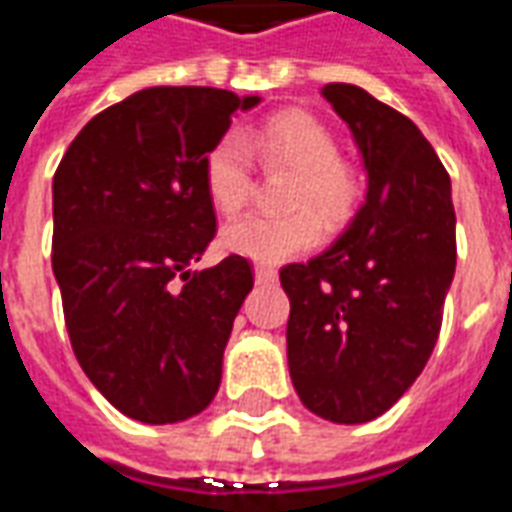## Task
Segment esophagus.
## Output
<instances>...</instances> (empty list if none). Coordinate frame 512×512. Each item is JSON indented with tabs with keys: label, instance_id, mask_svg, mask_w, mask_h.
<instances>
[{
	"label": "esophagus",
	"instance_id": "esophagus-1",
	"mask_svg": "<svg viewBox=\"0 0 512 512\" xmlns=\"http://www.w3.org/2000/svg\"><path fill=\"white\" fill-rule=\"evenodd\" d=\"M255 279L260 285H266V282H274V279H277V271L271 266H255Z\"/></svg>",
	"mask_w": 512,
	"mask_h": 512
}]
</instances>
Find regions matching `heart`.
Wrapping results in <instances>:
<instances>
[{"label":"heart","instance_id":"obj_1","mask_svg":"<svg viewBox=\"0 0 512 512\" xmlns=\"http://www.w3.org/2000/svg\"><path fill=\"white\" fill-rule=\"evenodd\" d=\"M252 150L268 161L299 169L293 205L304 211L290 216L246 213L224 224L222 246L233 255L255 263H285L290 257L310 252L323 241V222H345L354 211L356 189L345 172L340 147L334 136L307 112H279L266 123L241 134H224L205 158V189L222 213H235L252 194L255 164ZM315 207L319 212H310Z\"/></svg>","mask_w":512,"mask_h":512}]
</instances>
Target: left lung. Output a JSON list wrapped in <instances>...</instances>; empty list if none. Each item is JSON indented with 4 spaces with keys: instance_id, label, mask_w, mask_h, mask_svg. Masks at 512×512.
Listing matches in <instances>:
<instances>
[{
    "instance_id": "obj_1",
    "label": "left lung",
    "mask_w": 512,
    "mask_h": 512,
    "mask_svg": "<svg viewBox=\"0 0 512 512\" xmlns=\"http://www.w3.org/2000/svg\"><path fill=\"white\" fill-rule=\"evenodd\" d=\"M321 95L354 134L367 194L326 252L279 271L288 367L312 414L359 425L395 406L433 354L455 277V211L447 169L406 115L356 84Z\"/></svg>"
}]
</instances>
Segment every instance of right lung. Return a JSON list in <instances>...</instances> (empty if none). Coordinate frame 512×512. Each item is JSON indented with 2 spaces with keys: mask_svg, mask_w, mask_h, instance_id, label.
I'll use <instances>...</instances> for the list:
<instances>
[{
  "mask_svg": "<svg viewBox=\"0 0 512 512\" xmlns=\"http://www.w3.org/2000/svg\"><path fill=\"white\" fill-rule=\"evenodd\" d=\"M260 95L147 87L95 115L54 172V252L73 354L126 417L169 425L222 384L252 266L194 271L216 235L205 158Z\"/></svg>",
  "mask_w": 512,
  "mask_h": 512,
  "instance_id": "1",
  "label": "right lung"
}]
</instances>
